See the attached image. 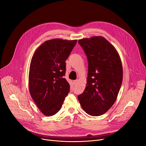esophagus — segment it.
<instances>
[{
	"mask_svg": "<svg viewBox=\"0 0 146 146\" xmlns=\"http://www.w3.org/2000/svg\"><path fill=\"white\" fill-rule=\"evenodd\" d=\"M78 82V80H75L73 81V84L74 85H77Z\"/></svg>",
	"mask_w": 146,
	"mask_h": 146,
	"instance_id": "34e87169",
	"label": "esophagus"
}]
</instances>
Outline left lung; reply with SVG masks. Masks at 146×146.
Listing matches in <instances>:
<instances>
[{
  "instance_id": "left-lung-1",
  "label": "left lung",
  "mask_w": 146,
  "mask_h": 146,
  "mask_svg": "<svg viewBox=\"0 0 146 146\" xmlns=\"http://www.w3.org/2000/svg\"><path fill=\"white\" fill-rule=\"evenodd\" d=\"M78 42L88 60L86 86L78 96L79 101L88 114L101 115L115 102L121 86V58L114 46L103 36L83 38Z\"/></svg>"
}]
</instances>
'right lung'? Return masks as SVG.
Here are the masks:
<instances>
[{"mask_svg":"<svg viewBox=\"0 0 146 146\" xmlns=\"http://www.w3.org/2000/svg\"><path fill=\"white\" fill-rule=\"evenodd\" d=\"M77 40L56 38L45 41L34 52L29 72L31 96L46 116H52L60 110L70 91L64 78L66 60Z\"/></svg>","mask_w":146,"mask_h":146,"instance_id":"1","label":"right lung"}]
</instances>
